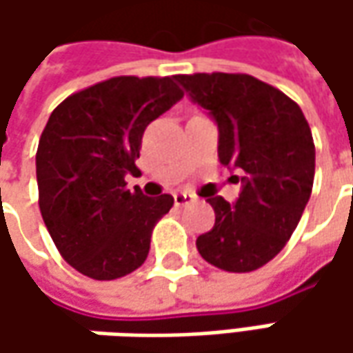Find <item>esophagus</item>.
I'll use <instances>...</instances> for the list:
<instances>
[{
    "mask_svg": "<svg viewBox=\"0 0 353 353\" xmlns=\"http://www.w3.org/2000/svg\"><path fill=\"white\" fill-rule=\"evenodd\" d=\"M196 202V196L190 194V192H174V206H186V204H192Z\"/></svg>",
    "mask_w": 353,
    "mask_h": 353,
    "instance_id": "esophagus-1",
    "label": "esophagus"
}]
</instances>
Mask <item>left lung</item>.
Listing matches in <instances>:
<instances>
[{
    "label": "left lung",
    "mask_w": 353,
    "mask_h": 353,
    "mask_svg": "<svg viewBox=\"0 0 353 353\" xmlns=\"http://www.w3.org/2000/svg\"><path fill=\"white\" fill-rule=\"evenodd\" d=\"M218 123L220 163L243 176L234 206L208 196L216 212L198 253L230 273H250L287 245L314 183V141L299 103L250 74L174 76ZM237 179V176H236Z\"/></svg>",
    "instance_id": "1"
}]
</instances>
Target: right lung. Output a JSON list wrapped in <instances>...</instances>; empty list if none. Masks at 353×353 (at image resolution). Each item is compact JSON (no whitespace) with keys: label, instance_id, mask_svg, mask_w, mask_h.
<instances>
[{"label":"right lung","instance_id":"add662e5","mask_svg":"<svg viewBox=\"0 0 353 353\" xmlns=\"http://www.w3.org/2000/svg\"><path fill=\"white\" fill-rule=\"evenodd\" d=\"M184 96L172 76H116L80 90L48 117L37 149L39 208L62 259L96 281L133 273L149 255L170 194L129 190L143 131Z\"/></svg>","mask_w":353,"mask_h":353}]
</instances>
